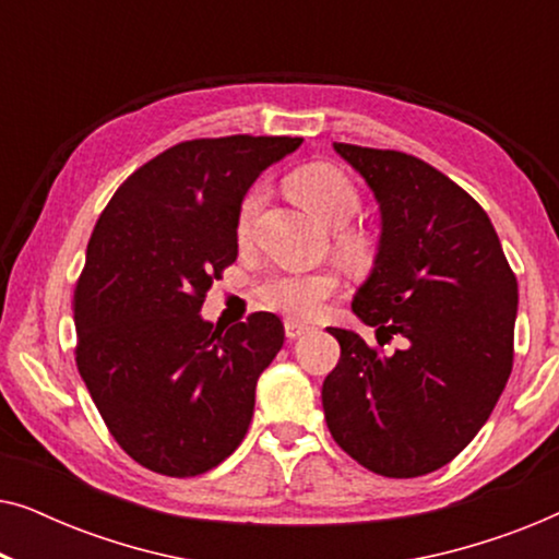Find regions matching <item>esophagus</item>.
<instances>
[{
    "instance_id": "obj_1",
    "label": "esophagus",
    "mask_w": 559,
    "mask_h": 559,
    "mask_svg": "<svg viewBox=\"0 0 559 559\" xmlns=\"http://www.w3.org/2000/svg\"><path fill=\"white\" fill-rule=\"evenodd\" d=\"M285 333H287V338H300V335H305V333H310V325L308 323H300V320H285Z\"/></svg>"
}]
</instances>
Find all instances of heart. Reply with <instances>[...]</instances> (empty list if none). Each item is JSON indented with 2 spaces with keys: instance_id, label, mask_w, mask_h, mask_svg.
Returning <instances> with one entry per match:
<instances>
[{
  "instance_id": "obj_1",
  "label": "heart",
  "mask_w": 559,
  "mask_h": 559,
  "mask_svg": "<svg viewBox=\"0 0 559 559\" xmlns=\"http://www.w3.org/2000/svg\"><path fill=\"white\" fill-rule=\"evenodd\" d=\"M289 190L302 205L323 218L328 226H346L361 209V193L356 182L341 167L328 163H312L289 175ZM266 203V188L254 186L241 198L236 211V239L249 241L254 236L259 213ZM335 247L348 259H364L371 251L369 234L356 228H341L335 234ZM338 287L335 272H308V274H280L266 280L259 287L262 300L270 308L293 318H316L323 302Z\"/></svg>"
}]
</instances>
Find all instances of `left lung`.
<instances>
[{"instance_id": "left-lung-1", "label": "left lung", "mask_w": 559, "mask_h": 559, "mask_svg": "<svg viewBox=\"0 0 559 559\" xmlns=\"http://www.w3.org/2000/svg\"><path fill=\"white\" fill-rule=\"evenodd\" d=\"M333 150L366 180L381 216L350 310L377 328L381 346L402 335L404 348L379 354L356 331L328 328L341 361L323 381L325 423L364 468L425 476L476 438L507 386L516 277L491 218L448 175L394 150Z\"/></svg>"}]
</instances>
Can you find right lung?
Instances as JSON below:
<instances>
[{
    "instance_id": "obj_1",
    "label": "right lung",
    "mask_w": 559,
    "mask_h": 559,
    "mask_svg": "<svg viewBox=\"0 0 559 559\" xmlns=\"http://www.w3.org/2000/svg\"><path fill=\"white\" fill-rule=\"evenodd\" d=\"M300 136L190 140L129 175L96 221L73 295L75 364L114 440L188 478L239 448L257 379L285 343L274 312L213 328L201 308L236 262V211Z\"/></svg>"
}]
</instances>
